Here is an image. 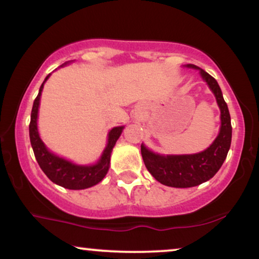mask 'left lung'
I'll return each mask as SVG.
<instances>
[{
    "instance_id": "left-lung-1",
    "label": "left lung",
    "mask_w": 259,
    "mask_h": 259,
    "mask_svg": "<svg viewBox=\"0 0 259 259\" xmlns=\"http://www.w3.org/2000/svg\"><path fill=\"white\" fill-rule=\"evenodd\" d=\"M196 68V66H191ZM203 79L213 92L221 108V132L207 150L197 154L159 155L141 145V155L146 168L159 183L171 187H192L211 179L222 167L231 146L232 126L228 105L213 76L200 69Z\"/></svg>"
}]
</instances>
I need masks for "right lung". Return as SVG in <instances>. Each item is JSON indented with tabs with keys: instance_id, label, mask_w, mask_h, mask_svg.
<instances>
[{
	"instance_id": "right-lung-1",
	"label": "right lung",
	"mask_w": 259,
	"mask_h": 259,
	"mask_svg": "<svg viewBox=\"0 0 259 259\" xmlns=\"http://www.w3.org/2000/svg\"><path fill=\"white\" fill-rule=\"evenodd\" d=\"M48 77L49 75L46 77L44 83ZM44 83L41 84L37 97L35 98L34 100L29 123L30 144L31 147H33L36 161L38 162V165H40L42 171L45 172V175L47 176L53 183L58 184V185L65 187V189L83 190L88 189V187L91 186L97 185L98 183H100L101 180L104 179V177L108 171L111 152L113 150V147H114L116 140L119 139L120 134L122 132L123 126L114 127V128H112L111 132H109L108 144L107 146H106L104 153L101 155V159L99 160L98 164L92 166H79L74 165L72 162L65 160V159L56 157V155L51 153V152L46 148L45 144L42 143L37 132L36 120Z\"/></svg>"
}]
</instances>
